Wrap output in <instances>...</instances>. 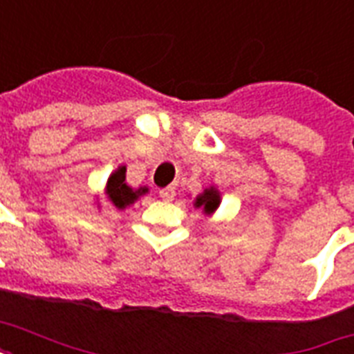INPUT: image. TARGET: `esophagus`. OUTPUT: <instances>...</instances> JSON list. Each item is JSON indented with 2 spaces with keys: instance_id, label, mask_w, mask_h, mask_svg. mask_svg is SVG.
Masks as SVG:
<instances>
[{
  "instance_id": "1",
  "label": "esophagus",
  "mask_w": 354,
  "mask_h": 354,
  "mask_svg": "<svg viewBox=\"0 0 354 354\" xmlns=\"http://www.w3.org/2000/svg\"><path fill=\"white\" fill-rule=\"evenodd\" d=\"M174 196H176V191H174V187H165L160 191V198L165 200V202H171V200H174Z\"/></svg>"
}]
</instances>
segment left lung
<instances>
[{"instance_id": "obj_1", "label": "left lung", "mask_w": 354, "mask_h": 354, "mask_svg": "<svg viewBox=\"0 0 354 354\" xmlns=\"http://www.w3.org/2000/svg\"><path fill=\"white\" fill-rule=\"evenodd\" d=\"M222 202V194L221 191L215 187V185H211V187L204 189L202 193L193 200V205L196 209H202L205 216L215 215V211L221 207Z\"/></svg>"}]
</instances>
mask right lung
Instances as JSON below:
<instances>
[{
    "mask_svg": "<svg viewBox=\"0 0 354 354\" xmlns=\"http://www.w3.org/2000/svg\"><path fill=\"white\" fill-rule=\"evenodd\" d=\"M149 193V187L133 189L127 183V165H119L115 171L108 176L106 185H104V198L112 204V207L119 211H124L127 207L133 205L139 200V196ZM97 207L101 204L97 202Z\"/></svg>",
    "mask_w": 354,
    "mask_h": 354,
    "instance_id": "obj_1",
    "label": "right lung"
}]
</instances>
